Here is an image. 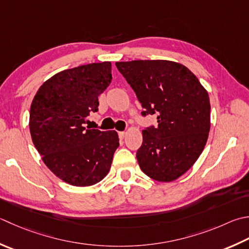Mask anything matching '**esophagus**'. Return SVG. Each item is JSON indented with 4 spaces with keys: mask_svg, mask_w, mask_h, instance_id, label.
Masks as SVG:
<instances>
[{
    "mask_svg": "<svg viewBox=\"0 0 249 249\" xmlns=\"http://www.w3.org/2000/svg\"><path fill=\"white\" fill-rule=\"evenodd\" d=\"M125 135H126L125 131H119V137H120L121 139H123V138L125 137Z\"/></svg>",
    "mask_w": 249,
    "mask_h": 249,
    "instance_id": "34e87169",
    "label": "esophagus"
}]
</instances>
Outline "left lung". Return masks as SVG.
Masks as SVG:
<instances>
[{
  "instance_id": "1",
  "label": "left lung",
  "mask_w": 249,
  "mask_h": 249,
  "mask_svg": "<svg viewBox=\"0 0 249 249\" xmlns=\"http://www.w3.org/2000/svg\"><path fill=\"white\" fill-rule=\"evenodd\" d=\"M144 111L158 115V126L142 130L137 160L154 180L169 182L192 167L211 128L207 90L187 67L168 60L115 62Z\"/></svg>"
}]
</instances>
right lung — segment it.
Wrapping results in <instances>:
<instances>
[{
	"instance_id": "1",
	"label": "right lung",
	"mask_w": 249,
	"mask_h": 249,
	"mask_svg": "<svg viewBox=\"0 0 249 249\" xmlns=\"http://www.w3.org/2000/svg\"><path fill=\"white\" fill-rule=\"evenodd\" d=\"M111 62L89 63L57 73L38 89L30 108V133L43 162L63 181L89 187L109 173L120 145L115 130L86 129L110 85Z\"/></svg>"
}]
</instances>
